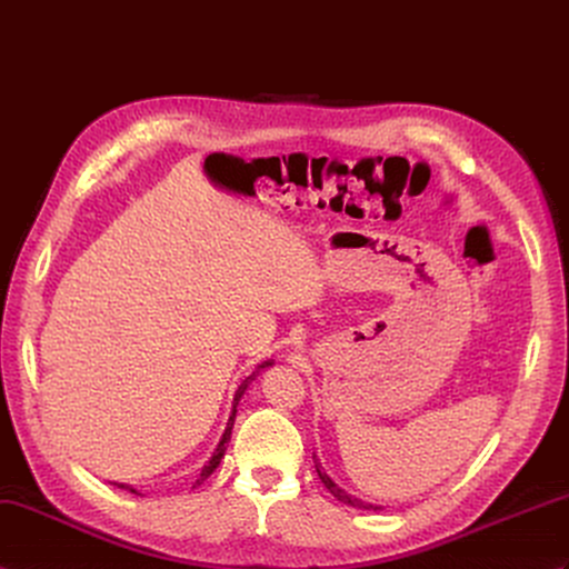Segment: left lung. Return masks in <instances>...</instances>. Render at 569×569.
I'll list each match as a JSON object with an SVG mask.
<instances>
[{
	"mask_svg": "<svg viewBox=\"0 0 569 569\" xmlns=\"http://www.w3.org/2000/svg\"><path fill=\"white\" fill-rule=\"evenodd\" d=\"M312 460H315V470H317V475H320V480L325 482V487L329 492H332L339 501H345V505H349V507H356V509H368V511H380L382 507H378V505H368V501H361L359 497H353V495H349L347 490H341V487L329 478V475L325 472V468H322V463H320V458H317L315 453H312Z\"/></svg>",
	"mask_w": 569,
	"mask_h": 569,
	"instance_id": "8db88e82",
	"label": "left lung"
}]
</instances>
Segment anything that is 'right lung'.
I'll return each instance as SVG.
<instances>
[{
	"label": "right lung",
	"mask_w": 569,
	"mask_h": 569,
	"mask_svg": "<svg viewBox=\"0 0 569 569\" xmlns=\"http://www.w3.org/2000/svg\"><path fill=\"white\" fill-rule=\"evenodd\" d=\"M269 366H273V361H263L257 371L252 373V376H247L244 380H242V386L237 388V392H234V400H232V412H230V419H228V427H224V431H222V439H220V443H218V448L213 451V456H210V460L208 463L201 468V475H198V480L193 482V487H198V485H203L210 475H213V470L220 466V460H222V456H224V451H228V443H230V436H232V427H234V417H237V405H240V400H242V395H244V390L249 388V382L252 380H257V376H259V371L261 368H269ZM116 487H121V490H128V492H133V495H140L133 485H123V482H113Z\"/></svg>",
	"instance_id": "add662e5"
}]
</instances>
